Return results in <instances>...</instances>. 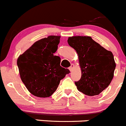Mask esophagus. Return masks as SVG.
Segmentation results:
<instances>
[{"mask_svg": "<svg viewBox=\"0 0 126 126\" xmlns=\"http://www.w3.org/2000/svg\"><path fill=\"white\" fill-rule=\"evenodd\" d=\"M74 68V64H71V66H70V67H69V70H70V71H72V70H73V69Z\"/></svg>", "mask_w": 126, "mask_h": 126, "instance_id": "obj_1", "label": "esophagus"}]
</instances>
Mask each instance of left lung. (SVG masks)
<instances>
[{"instance_id":"8db88e82","label":"left lung","mask_w":126,"mask_h":126,"mask_svg":"<svg viewBox=\"0 0 126 126\" xmlns=\"http://www.w3.org/2000/svg\"><path fill=\"white\" fill-rule=\"evenodd\" d=\"M68 43L79 56L81 77L75 82L77 89L86 95H97L109 85L114 77L116 64L112 53L90 36L69 37Z\"/></svg>"}]
</instances>
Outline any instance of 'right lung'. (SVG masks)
I'll use <instances>...</instances> for the list:
<instances>
[{
    "instance_id": "obj_1",
    "label": "right lung",
    "mask_w": 126,
    "mask_h": 126,
    "mask_svg": "<svg viewBox=\"0 0 126 126\" xmlns=\"http://www.w3.org/2000/svg\"><path fill=\"white\" fill-rule=\"evenodd\" d=\"M60 36H49L37 41L17 60L20 77L29 92L38 97H49L60 80L70 73L60 66V58L53 55Z\"/></svg>"
}]
</instances>
